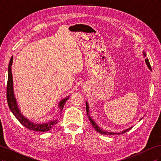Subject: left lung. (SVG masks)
Segmentation results:
<instances>
[{"mask_svg":"<svg viewBox=\"0 0 161 161\" xmlns=\"http://www.w3.org/2000/svg\"><path fill=\"white\" fill-rule=\"evenodd\" d=\"M143 56L144 58H146L145 62H146V64H147L148 68L150 70H151V66H150V64L149 60H148V58H147V53H146L145 52H143ZM86 113H87V116L89 117V120L90 121V122L92 124V127L94 128V129L97 131V132H99V133H100L101 134H104V135H115V134L119 135V134H122L124 133L127 132V131H128L129 130H130L131 128H133V126H131V127H130L129 128H127V129H125V130H124L123 131H121V132H114V131H108L103 130V129H101L99 127V126L96 124L95 121L93 119H92L91 117L90 116V114H89V104H88V102H87L86 101ZM140 119H142V118H141Z\"/></svg>","mask_w":161,"mask_h":161,"instance_id":"1","label":"left lung"}]
</instances>
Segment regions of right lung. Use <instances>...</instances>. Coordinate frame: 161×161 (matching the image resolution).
Wrapping results in <instances>:
<instances>
[{
	"mask_svg": "<svg viewBox=\"0 0 161 161\" xmlns=\"http://www.w3.org/2000/svg\"><path fill=\"white\" fill-rule=\"evenodd\" d=\"M13 59V58L12 56L8 64V81L7 85V99L9 108H10L11 112L13 114L14 117L19 120V122L29 130H31L35 131H47L50 130L53 126H54L57 124L58 119L50 120L49 121H46V122L43 123L33 122V121L27 119L25 117L21 114L20 109H19L13 90V80L11 71ZM69 95L67 96L64 99H62L59 103H58V108L60 109V111H62L63 108H64V106L65 105V103L66 101L69 99Z\"/></svg>",
	"mask_w": 161,
	"mask_h": 161,
	"instance_id": "add662e5",
	"label": "right lung"
}]
</instances>
